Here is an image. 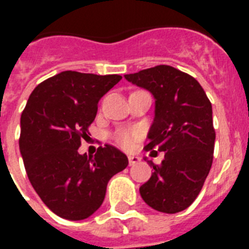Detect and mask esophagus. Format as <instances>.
Wrapping results in <instances>:
<instances>
[{
    "label": "esophagus",
    "instance_id": "34e87169",
    "mask_svg": "<svg viewBox=\"0 0 249 249\" xmlns=\"http://www.w3.org/2000/svg\"><path fill=\"white\" fill-rule=\"evenodd\" d=\"M128 160H129V165H134V164L140 163L141 158H140V156H137V155H130L128 158Z\"/></svg>",
    "mask_w": 249,
    "mask_h": 249
}]
</instances>
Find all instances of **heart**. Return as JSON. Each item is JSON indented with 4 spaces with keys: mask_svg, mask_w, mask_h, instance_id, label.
Returning <instances> with one entry per match:
<instances>
[{
    "mask_svg": "<svg viewBox=\"0 0 249 249\" xmlns=\"http://www.w3.org/2000/svg\"><path fill=\"white\" fill-rule=\"evenodd\" d=\"M140 136L141 133L138 130H121V132L117 133L115 140L121 147L129 150V148H132L134 146L136 141L140 138Z\"/></svg>",
    "mask_w": 249,
    "mask_h": 249,
    "instance_id": "1",
    "label": "heart"
}]
</instances>
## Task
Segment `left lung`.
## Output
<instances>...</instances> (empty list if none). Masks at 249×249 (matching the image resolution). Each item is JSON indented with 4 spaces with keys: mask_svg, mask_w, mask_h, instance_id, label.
Segmentation results:
<instances>
[{
    "mask_svg": "<svg viewBox=\"0 0 249 249\" xmlns=\"http://www.w3.org/2000/svg\"><path fill=\"white\" fill-rule=\"evenodd\" d=\"M129 83L155 98V117L144 150L164 151L160 165L140 187L144 203L155 211H185L200 193L213 161L216 132L212 105L193 76L170 66L125 75Z\"/></svg>",
    "mask_w": 249,
    "mask_h": 249,
    "instance_id": "left-lung-1",
    "label": "left lung"
}]
</instances>
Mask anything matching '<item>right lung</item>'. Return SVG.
<instances>
[{"label":"right lung","instance_id":"obj_1","mask_svg":"<svg viewBox=\"0 0 249 249\" xmlns=\"http://www.w3.org/2000/svg\"><path fill=\"white\" fill-rule=\"evenodd\" d=\"M119 75L64 71L37 85L20 117V148L31 185L56 216L85 220L102 205L107 183L128 166L111 144L80 155L81 140L95 119L98 102Z\"/></svg>","mask_w":249,"mask_h":249}]
</instances>
